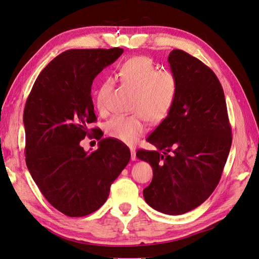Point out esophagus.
Here are the masks:
<instances>
[{
    "label": "esophagus",
    "instance_id": "obj_1",
    "mask_svg": "<svg viewBox=\"0 0 259 259\" xmlns=\"http://www.w3.org/2000/svg\"><path fill=\"white\" fill-rule=\"evenodd\" d=\"M131 154H132V156H131L132 160H136L137 159V157H136V150L134 149V148H131Z\"/></svg>",
    "mask_w": 259,
    "mask_h": 259
}]
</instances>
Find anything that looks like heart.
Returning a JSON list of instances; mask_svg holds the SVG:
<instances>
[{"instance_id": "heart-1", "label": "heart", "mask_w": 259, "mask_h": 259, "mask_svg": "<svg viewBox=\"0 0 259 259\" xmlns=\"http://www.w3.org/2000/svg\"><path fill=\"white\" fill-rule=\"evenodd\" d=\"M116 78L120 85L134 91L131 115L113 116L106 123V133L121 142L135 143L146 132V121L161 122L170 112L178 94V79L169 69H157L149 56H135L118 68ZM113 80L101 82L96 95L98 110L106 115L110 110L109 99Z\"/></svg>"}]
</instances>
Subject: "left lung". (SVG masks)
Wrapping results in <instances>:
<instances>
[{"label": "left lung", "mask_w": 259, "mask_h": 259, "mask_svg": "<svg viewBox=\"0 0 259 259\" xmlns=\"http://www.w3.org/2000/svg\"><path fill=\"white\" fill-rule=\"evenodd\" d=\"M168 61L178 79L174 104L147 141L156 151L136 156L153 168L143 196L152 208L183 214L200 206L219 184L232 146L223 88L213 71L182 50Z\"/></svg>", "instance_id": "left-lung-1"}]
</instances>
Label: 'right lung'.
Listing matches in <instances>:
<instances>
[{
  "label": "right lung",
  "instance_id": "1",
  "mask_svg": "<svg viewBox=\"0 0 259 259\" xmlns=\"http://www.w3.org/2000/svg\"><path fill=\"white\" fill-rule=\"evenodd\" d=\"M122 53L120 48L63 52L41 71L25 103L27 169L47 201L68 217L98 210L131 158L126 146L88 127L97 121L92 81ZM86 136L100 140L97 151L80 146Z\"/></svg>",
  "mask_w": 259,
  "mask_h": 259
}]
</instances>
